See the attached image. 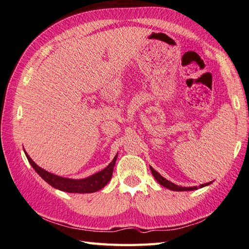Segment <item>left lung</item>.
<instances>
[{
    "label": "left lung",
    "mask_w": 249,
    "mask_h": 249,
    "mask_svg": "<svg viewBox=\"0 0 249 249\" xmlns=\"http://www.w3.org/2000/svg\"><path fill=\"white\" fill-rule=\"evenodd\" d=\"M149 168H150V171H152V173H153L154 178L157 179V182L159 183L161 186L167 188V189L172 190V191H193V190H197L198 188H202V187H206V186H209L210 184H212V182H210V183H206V184H201V185H199V187H197V186H194V187H180V186H178L176 184L169 182L168 179L163 178L160 175V173L157 172L152 166H149Z\"/></svg>",
    "instance_id": "left-lung-1"
}]
</instances>
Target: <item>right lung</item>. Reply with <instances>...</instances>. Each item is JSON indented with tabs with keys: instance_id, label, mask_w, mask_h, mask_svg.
<instances>
[{
	"instance_id": "right-lung-1",
	"label": "right lung",
	"mask_w": 249,
	"mask_h": 249,
	"mask_svg": "<svg viewBox=\"0 0 249 249\" xmlns=\"http://www.w3.org/2000/svg\"><path fill=\"white\" fill-rule=\"evenodd\" d=\"M24 152L26 154L29 163L31 164V166L49 185L56 188L58 190L69 192V193H93L101 190L102 188L106 186L109 183V180L111 179L113 169H114L115 162L117 159V155H116L114 157V159L112 160V162L106 168H104L103 170L96 172L94 175L90 176L88 178L74 179V178L59 177L54 175V173H51L47 170H44L43 168L39 167L38 165L35 164V162L26 153V150H24Z\"/></svg>"
}]
</instances>
